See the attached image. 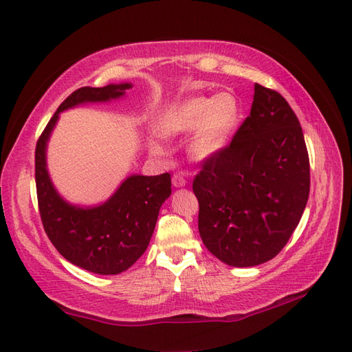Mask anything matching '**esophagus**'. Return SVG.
Returning <instances> with one entry per match:
<instances>
[{
	"instance_id": "34e87169",
	"label": "esophagus",
	"mask_w": 352,
	"mask_h": 352,
	"mask_svg": "<svg viewBox=\"0 0 352 352\" xmlns=\"http://www.w3.org/2000/svg\"><path fill=\"white\" fill-rule=\"evenodd\" d=\"M186 178L182 174H174L172 175V184H174V188H183L186 186Z\"/></svg>"
}]
</instances>
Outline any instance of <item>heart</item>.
Wrapping results in <instances>:
<instances>
[{"label":"heart","mask_w":352,"mask_h":352,"mask_svg":"<svg viewBox=\"0 0 352 352\" xmlns=\"http://www.w3.org/2000/svg\"><path fill=\"white\" fill-rule=\"evenodd\" d=\"M241 119V102L231 92L192 96L172 107L162 121L166 134L193 131L189 151L197 160H208L227 148Z\"/></svg>","instance_id":"1"}]
</instances>
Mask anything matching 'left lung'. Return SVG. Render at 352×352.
<instances>
[{"instance_id":"1","label":"left lung","mask_w":352,"mask_h":352,"mask_svg":"<svg viewBox=\"0 0 352 352\" xmlns=\"http://www.w3.org/2000/svg\"><path fill=\"white\" fill-rule=\"evenodd\" d=\"M192 188L199 236L214 257L236 267L274 258L310 192L307 146L289 102L256 83L250 116L221 154L204 160Z\"/></svg>"}]
</instances>
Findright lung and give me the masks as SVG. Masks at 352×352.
<instances>
[{"label": "right lung", "mask_w": 352, "mask_h": 352, "mask_svg": "<svg viewBox=\"0 0 352 352\" xmlns=\"http://www.w3.org/2000/svg\"><path fill=\"white\" fill-rule=\"evenodd\" d=\"M133 85L81 87L66 98L36 144V190L41 219L51 243L72 265L100 275L126 271L145 252L162 204L170 195V175H130L106 203L74 206L63 199L47 169V145L63 110L85 102H107Z\"/></svg>", "instance_id": "1"}]
</instances>
